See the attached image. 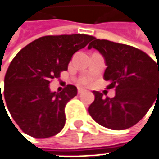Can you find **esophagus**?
<instances>
[{
    "mask_svg": "<svg viewBox=\"0 0 159 159\" xmlns=\"http://www.w3.org/2000/svg\"><path fill=\"white\" fill-rule=\"evenodd\" d=\"M84 91V88H82V87H78V94L83 93Z\"/></svg>",
    "mask_w": 159,
    "mask_h": 159,
    "instance_id": "1",
    "label": "esophagus"
}]
</instances>
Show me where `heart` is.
I'll return each mask as SVG.
<instances>
[{
  "label": "heart",
  "instance_id": "1",
  "mask_svg": "<svg viewBox=\"0 0 159 159\" xmlns=\"http://www.w3.org/2000/svg\"><path fill=\"white\" fill-rule=\"evenodd\" d=\"M82 82H83V83H84V84H86V83H88V79H84Z\"/></svg>",
  "mask_w": 159,
  "mask_h": 159
}]
</instances>
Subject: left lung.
Returning <instances> with one entry per match:
<instances>
[{
	"label": "left lung",
	"instance_id": "obj_1",
	"mask_svg": "<svg viewBox=\"0 0 159 159\" xmlns=\"http://www.w3.org/2000/svg\"><path fill=\"white\" fill-rule=\"evenodd\" d=\"M93 39L88 49L96 48L104 57L107 68L103 77L111 82L108 88L115 87V97L104 98L102 93L93 91L95 100L88 112L106 128L128 129L143 118L159 98L158 63L134 47Z\"/></svg>",
	"mask_w": 159,
	"mask_h": 159
}]
</instances>
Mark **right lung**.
Instances as JSON below:
<instances>
[{
  "mask_svg": "<svg viewBox=\"0 0 159 159\" xmlns=\"http://www.w3.org/2000/svg\"><path fill=\"white\" fill-rule=\"evenodd\" d=\"M93 39L84 34L46 36L16 54L4 77L3 95L13 119L24 133L48 138L62 130L65 106L77 95V88L68 84L60 93L51 92L49 83L67 71L73 55Z\"/></svg>",
  "mask_w": 159,
  "mask_h": 159,
  "instance_id": "right-lung-1",
  "label": "right lung"
}]
</instances>
